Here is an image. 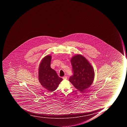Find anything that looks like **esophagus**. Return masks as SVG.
Wrapping results in <instances>:
<instances>
[{"instance_id": "1", "label": "esophagus", "mask_w": 127, "mask_h": 127, "mask_svg": "<svg viewBox=\"0 0 127 127\" xmlns=\"http://www.w3.org/2000/svg\"><path fill=\"white\" fill-rule=\"evenodd\" d=\"M63 79H67V76H64V77H63Z\"/></svg>"}]
</instances>
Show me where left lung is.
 Wrapping results in <instances>:
<instances>
[{
    "instance_id": "left-lung-1",
    "label": "left lung",
    "mask_w": 127,
    "mask_h": 127,
    "mask_svg": "<svg viewBox=\"0 0 127 127\" xmlns=\"http://www.w3.org/2000/svg\"><path fill=\"white\" fill-rule=\"evenodd\" d=\"M73 75L69 81L79 91H84L94 80L95 73L93 67L82 55H77L71 60Z\"/></svg>"
}]
</instances>
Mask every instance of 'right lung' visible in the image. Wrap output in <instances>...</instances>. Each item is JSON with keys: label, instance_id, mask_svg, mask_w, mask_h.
Wrapping results in <instances>:
<instances>
[{"label": "right lung", "instance_id": "1", "mask_svg": "<svg viewBox=\"0 0 127 127\" xmlns=\"http://www.w3.org/2000/svg\"><path fill=\"white\" fill-rule=\"evenodd\" d=\"M51 56H46L40 64L38 71V79L44 88L50 92L57 89L63 79L60 77L55 70L50 67Z\"/></svg>", "mask_w": 127, "mask_h": 127}]
</instances>
